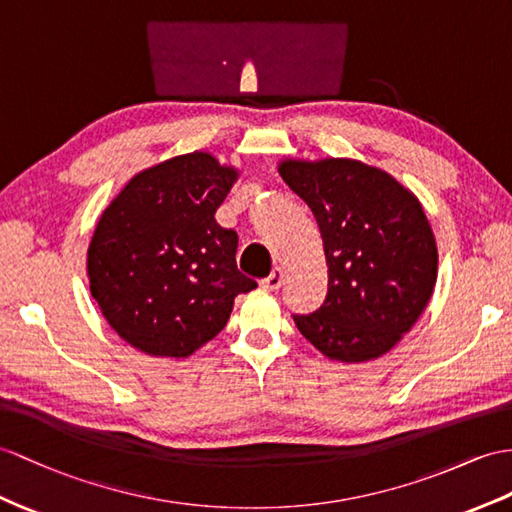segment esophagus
Segmentation results:
<instances>
[{
	"label": "esophagus",
	"instance_id": "esophagus-1",
	"mask_svg": "<svg viewBox=\"0 0 512 512\" xmlns=\"http://www.w3.org/2000/svg\"><path fill=\"white\" fill-rule=\"evenodd\" d=\"M282 282H284V271L280 267H276L267 278H263L258 284H260V289H265V291H278Z\"/></svg>",
	"mask_w": 512,
	"mask_h": 512
}]
</instances>
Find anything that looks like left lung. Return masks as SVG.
Returning <instances> with one entry per match:
<instances>
[{
  "label": "left lung",
  "instance_id": "obj_1",
  "mask_svg": "<svg viewBox=\"0 0 512 512\" xmlns=\"http://www.w3.org/2000/svg\"><path fill=\"white\" fill-rule=\"evenodd\" d=\"M282 180L313 210L328 260V295L293 315L321 354L343 363L378 358L430 302L436 245L417 197L365 162L286 160Z\"/></svg>",
  "mask_w": 512,
  "mask_h": 512
}]
</instances>
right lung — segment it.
<instances>
[{
  "label": "right lung",
  "instance_id": "1",
  "mask_svg": "<svg viewBox=\"0 0 512 512\" xmlns=\"http://www.w3.org/2000/svg\"><path fill=\"white\" fill-rule=\"evenodd\" d=\"M236 180L204 152L134 176L99 219L91 295L136 350L184 358L226 328L234 297L256 289L236 267L239 236L215 221Z\"/></svg>",
  "mask_w": 512,
  "mask_h": 512
}]
</instances>
